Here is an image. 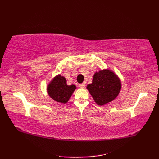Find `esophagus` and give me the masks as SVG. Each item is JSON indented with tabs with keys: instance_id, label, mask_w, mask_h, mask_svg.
Instances as JSON below:
<instances>
[{
	"instance_id": "obj_1",
	"label": "esophagus",
	"mask_w": 159,
	"mask_h": 159,
	"mask_svg": "<svg viewBox=\"0 0 159 159\" xmlns=\"http://www.w3.org/2000/svg\"><path fill=\"white\" fill-rule=\"evenodd\" d=\"M85 83L79 84V87H80V88L83 89V88H85Z\"/></svg>"
}]
</instances>
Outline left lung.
<instances>
[{"label": "left lung", "instance_id": "8db88e82", "mask_svg": "<svg viewBox=\"0 0 159 159\" xmlns=\"http://www.w3.org/2000/svg\"><path fill=\"white\" fill-rule=\"evenodd\" d=\"M87 89L98 105L102 106L114 100L121 89L120 79L113 71L100 70L94 74L92 83Z\"/></svg>", "mask_w": 159, "mask_h": 159}]
</instances>
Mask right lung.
<instances>
[{"mask_svg": "<svg viewBox=\"0 0 159 159\" xmlns=\"http://www.w3.org/2000/svg\"><path fill=\"white\" fill-rule=\"evenodd\" d=\"M76 89V85H67L66 78L61 74L54 77L46 87L48 96L52 100L61 104L68 102Z\"/></svg>", "mask_w": 159, "mask_h": 159, "instance_id": "right-lung-1", "label": "right lung"}]
</instances>
